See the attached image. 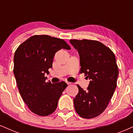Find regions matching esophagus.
Listing matches in <instances>:
<instances>
[{
	"label": "esophagus",
	"instance_id": "1",
	"mask_svg": "<svg viewBox=\"0 0 133 133\" xmlns=\"http://www.w3.org/2000/svg\"><path fill=\"white\" fill-rule=\"evenodd\" d=\"M66 84H68V85H70V84H71L72 83H71V82H68V81H66Z\"/></svg>",
	"mask_w": 133,
	"mask_h": 133
}]
</instances>
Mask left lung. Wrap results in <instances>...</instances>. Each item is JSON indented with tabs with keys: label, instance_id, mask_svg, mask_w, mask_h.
I'll return each mask as SVG.
<instances>
[{
	"label": "left lung",
	"instance_id": "left-lung-1",
	"mask_svg": "<svg viewBox=\"0 0 133 133\" xmlns=\"http://www.w3.org/2000/svg\"><path fill=\"white\" fill-rule=\"evenodd\" d=\"M79 55L81 73L91 80L88 90L77 85L79 92L73 99L76 112L84 118L101 115L109 104L117 87L118 68L109 47L97 41L70 40Z\"/></svg>",
	"mask_w": 133,
	"mask_h": 133
}]
</instances>
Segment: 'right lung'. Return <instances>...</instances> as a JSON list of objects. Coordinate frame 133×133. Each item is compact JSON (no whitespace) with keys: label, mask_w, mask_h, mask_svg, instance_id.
Segmentation results:
<instances>
[{"label":"right lung","mask_w":133,"mask_h":133,"mask_svg":"<svg viewBox=\"0 0 133 133\" xmlns=\"http://www.w3.org/2000/svg\"><path fill=\"white\" fill-rule=\"evenodd\" d=\"M62 49L71 48L62 39L47 35H35L19 45L15 52L14 73L19 94L30 110L47 116L55 110L58 99L67 84L45 82L54 57Z\"/></svg>","instance_id":"right-lung-1"}]
</instances>
